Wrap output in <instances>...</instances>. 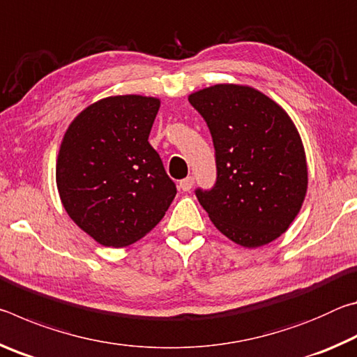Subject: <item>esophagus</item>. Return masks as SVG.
<instances>
[{
  "mask_svg": "<svg viewBox=\"0 0 357 357\" xmlns=\"http://www.w3.org/2000/svg\"><path fill=\"white\" fill-rule=\"evenodd\" d=\"M193 184H195V179H193L192 176H187L185 179L179 181V189L184 190V192H189V190H192Z\"/></svg>",
  "mask_w": 357,
  "mask_h": 357,
  "instance_id": "obj_1",
  "label": "esophagus"
}]
</instances>
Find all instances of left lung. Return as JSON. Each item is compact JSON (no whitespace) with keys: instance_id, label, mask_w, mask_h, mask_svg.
Listing matches in <instances>:
<instances>
[{"instance_id":"1","label":"left lung","mask_w":357,"mask_h":357,"mask_svg":"<svg viewBox=\"0 0 357 357\" xmlns=\"http://www.w3.org/2000/svg\"><path fill=\"white\" fill-rule=\"evenodd\" d=\"M215 148L217 181L197 198L214 227L245 249L282 236L304 203L309 173L293 119L247 84L219 83L189 96Z\"/></svg>"}]
</instances>
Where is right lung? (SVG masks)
Segmentation results:
<instances>
[{
  "instance_id": "add662e5",
  "label": "right lung",
  "mask_w": 357,
  "mask_h": 357,
  "mask_svg": "<svg viewBox=\"0 0 357 357\" xmlns=\"http://www.w3.org/2000/svg\"><path fill=\"white\" fill-rule=\"evenodd\" d=\"M160 99L110 96L88 105L64 132L56 187L66 213L96 243L126 247L153 229L176 185L148 138Z\"/></svg>"
}]
</instances>
